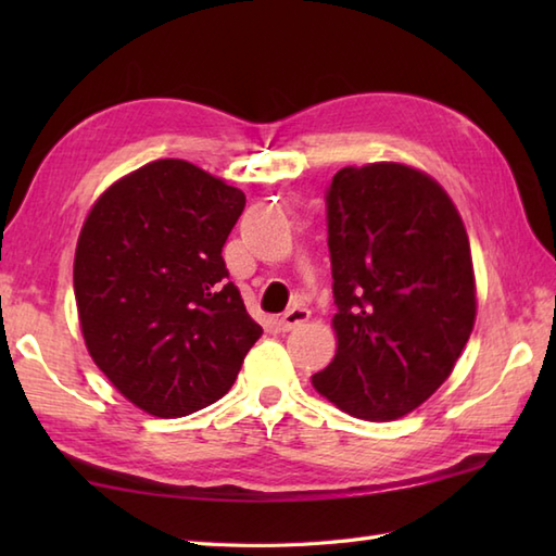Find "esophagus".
Masks as SVG:
<instances>
[{"mask_svg":"<svg viewBox=\"0 0 556 556\" xmlns=\"http://www.w3.org/2000/svg\"><path fill=\"white\" fill-rule=\"evenodd\" d=\"M308 317H311V311L305 308V305H293V308L287 311L285 317H281V320H279L281 332H289V329L303 325L305 320H308Z\"/></svg>","mask_w":556,"mask_h":556,"instance_id":"esophagus-1","label":"esophagus"}]
</instances>
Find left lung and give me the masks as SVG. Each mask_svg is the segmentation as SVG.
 <instances>
[{
  "instance_id": "1",
  "label": "left lung",
  "mask_w": 556,
  "mask_h": 556,
  "mask_svg": "<svg viewBox=\"0 0 556 556\" xmlns=\"http://www.w3.org/2000/svg\"><path fill=\"white\" fill-rule=\"evenodd\" d=\"M337 353L313 387L363 420L418 408L473 332L464 222L432 176L406 164L344 167L327 188Z\"/></svg>"
}]
</instances>
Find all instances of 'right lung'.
Returning a JSON list of instances; mask_svg holds the SVG:
<instances>
[{"label": "right lung", "mask_w": 556, "mask_h": 556, "mask_svg": "<svg viewBox=\"0 0 556 556\" xmlns=\"http://www.w3.org/2000/svg\"><path fill=\"white\" fill-rule=\"evenodd\" d=\"M243 207L239 188L186 160H157L112 184L83 224L74 260L83 339L150 416L215 404L263 334L222 257Z\"/></svg>", "instance_id": "obj_1"}]
</instances>
